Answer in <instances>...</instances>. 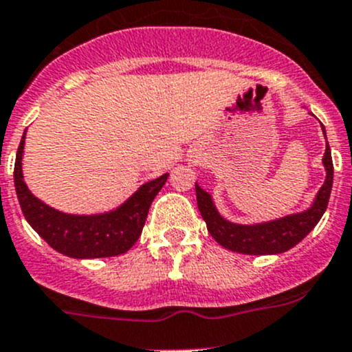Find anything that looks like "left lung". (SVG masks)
Wrapping results in <instances>:
<instances>
[{"mask_svg": "<svg viewBox=\"0 0 352 352\" xmlns=\"http://www.w3.org/2000/svg\"><path fill=\"white\" fill-rule=\"evenodd\" d=\"M322 131L325 134L324 126H322ZM325 141H327V136H325ZM322 163H324L327 175H325L324 186L320 187L310 208L301 212H293V214L283 216V218L271 219V221L250 223V225H242V223H233L226 219L216 208L211 194L196 182L197 208L202 219L206 221L208 232L221 247L232 252H239V254L274 255L293 248L317 226L327 209L333 182V165L329 143H325Z\"/></svg>", "mask_w": 352, "mask_h": 352, "instance_id": "left-lung-1", "label": "left lung"}]
</instances>
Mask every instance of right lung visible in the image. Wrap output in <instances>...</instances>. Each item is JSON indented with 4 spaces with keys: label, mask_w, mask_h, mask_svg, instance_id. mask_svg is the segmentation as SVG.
<instances>
[{
    "label": "right lung",
    "mask_w": 352,
    "mask_h": 352,
    "mask_svg": "<svg viewBox=\"0 0 352 352\" xmlns=\"http://www.w3.org/2000/svg\"><path fill=\"white\" fill-rule=\"evenodd\" d=\"M23 133L15 160V190L28 225L54 250L71 258H102L126 254L143 232L150 206L165 186L168 173L144 182L133 196L110 211L71 214L51 208L30 192L23 180Z\"/></svg>",
    "instance_id": "right-lung-1"
}]
</instances>
